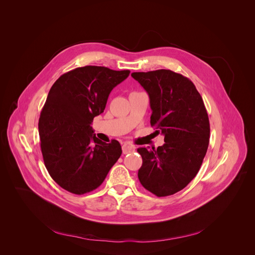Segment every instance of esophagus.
Instances as JSON below:
<instances>
[{"label":"esophagus","instance_id":"1","mask_svg":"<svg viewBox=\"0 0 255 255\" xmlns=\"http://www.w3.org/2000/svg\"><path fill=\"white\" fill-rule=\"evenodd\" d=\"M134 149H135V146L131 144V143H129V142H125L123 144V152H124V154L131 153V152L134 151Z\"/></svg>","mask_w":255,"mask_h":255}]
</instances>
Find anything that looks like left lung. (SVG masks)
Listing matches in <instances>:
<instances>
[{"label":"left lung","instance_id":"8db88e82","mask_svg":"<svg viewBox=\"0 0 255 255\" xmlns=\"http://www.w3.org/2000/svg\"><path fill=\"white\" fill-rule=\"evenodd\" d=\"M148 93L151 127L164 137L157 149L140 147L138 179L161 197L184 188L198 173L206 155L210 125L202 97L187 77L170 70L132 73Z\"/></svg>","mask_w":255,"mask_h":255}]
</instances>
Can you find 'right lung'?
Segmentation results:
<instances>
[{
    "mask_svg": "<svg viewBox=\"0 0 255 255\" xmlns=\"http://www.w3.org/2000/svg\"><path fill=\"white\" fill-rule=\"evenodd\" d=\"M129 73L86 66L64 73L51 87L38 124L40 146L48 173L64 189L74 194L96 189L122 155L118 140L101 141L90 125Z\"/></svg>",
    "mask_w": 255,
    "mask_h": 255,
    "instance_id": "1",
    "label": "right lung"
}]
</instances>
